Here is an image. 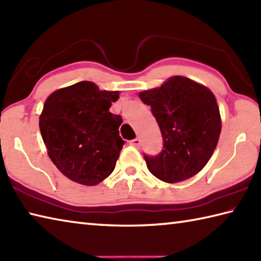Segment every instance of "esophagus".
<instances>
[{
	"label": "esophagus",
	"instance_id": "obj_1",
	"mask_svg": "<svg viewBox=\"0 0 261 261\" xmlns=\"http://www.w3.org/2000/svg\"><path fill=\"white\" fill-rule=\"evenodd\" d=\"M130 144L134 146V147H137V148H138V147L140 146V139L139 138H136L134 140H131Z\"/></svg>",
	"mask_w": 261,
	"mask_h": 261
}]
</instances>
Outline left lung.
Instances as JSON below:
<instances>
[{"mask_svg": "<svg viewBox=\"0 0 261 261\" xmlns=\"http://www.w3.org/2000/svg\"><path fill=\"white\" fill-rule=\"evenodd\" d=\"M139 98L151 107L163 137L159 155H144L150 173L170 184L195 176L210 160L221 131L213 93L187 77L172 76Z\"/></svg>", "mask_w": 261, "mask_h": 261, "instance_id": "1", "label": "left lung"}]
</instances>
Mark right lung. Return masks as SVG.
I'll use <instances>...</instances> for the list:
<instances>
[{"mask_svg":"<svg viewBox=\"0 0 261 261\" xmlns=\"http://www.w3.org/2000/svg\"><path fill=\"white\" fill-rule=\"evenodd\" d=\"M120 92L100 91L89 81L51 93L40 116V130L49 158L59 171L85 186L101 182L114 171L124 145L122 117L110 108Z\"/></svg>","mask_w":261,"mask_h":261,"instance_id":"add662e5","label":"right lung"}]
</instances>
